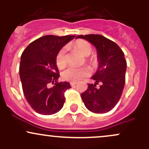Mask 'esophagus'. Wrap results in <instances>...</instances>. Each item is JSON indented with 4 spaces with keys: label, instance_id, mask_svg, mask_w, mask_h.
I'll return each mask as SVG.
<instances>
[{
    "label": "esophagus",
    "instance_id": "34e87169",
    "mask_svg": "<svg viewBox=\"0 0 149 149\" xmlns=\"http://www.w3.org/2000/svg\"><path fill=\"white\" fill-rule=\"evenodd\" d=\"M76 82H70V86H76Z\"/></svg>",
    "mask_w": 149,
    "mask_h": 149
}]
</instances>
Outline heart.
Here are the masks:
<instances>
[{"label": "heart", "mask_w": 149, "mask_h": 149, "mask_svg": "<svg viewBox=\"0 0 149 149\" xmlns=\"http://www.w3.org/2000/svg\"><path fill=\"white\" fill-rule=\"evenodd\" d=\"M73 46L77 49L84 56H86V61L90 65L94 66L96 65V59L94 56L89 57L88 55L92 52V47L91 44L84 40H78L73 43ZM66 47H63L57 54L55 62L59 68H63L67 64V56H66ZM91 73V70L88 67H82L79 68L70 67L65 69L62 73V77L64 80L70 82H76L81 80L84 78L88 76Z\"/></svg>", "instance_id": "1"}]
</instances>
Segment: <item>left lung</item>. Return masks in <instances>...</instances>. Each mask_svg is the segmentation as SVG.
Wrapping results in <instances>:
<instances>
[{
	"instance_id": "1",
	"label": "left lung",
	"mask_w": 149,
	"mask_h": 149,
	"mask_svg": "<svg viewBox=\"0 0 149 149\" xmlns=\"http://www.w3.org/2000/svg\"><path fill=\"white\" fill-rule=\"evenodd\" d=\"M87 40L97 51L98 68L91 77L94 84H88L81 94L86 107L94 113H106L115 107L123 94L125 82L127 63L124 53L115 42L100 34L79 35ZM99 83L100 88L95 87Z\"/></svg>"
}]
</instances>
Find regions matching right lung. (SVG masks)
Masks as SVG:
<instances>
[{"label":"right lung","instance_id":"add662e5","mask_svg":"<svg viewBox=\"0 0 149 149\" xmlns=\"http://www.w3.org/2000/svg\"><path fill=\"white\" fill-rule=\"evenodd\" d=\"M74 37L45 35L30 43L22 52L19 76L23 92L37 113L53 115L63 107L64 92L71 86L68 82L57 81L60 73L55 58L61 48Z\"/></svg>","mask_w":149,"mask_h":149}]
</instances>
